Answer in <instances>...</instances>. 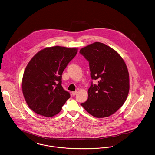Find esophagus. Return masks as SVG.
Segmentation results:
<instances>
[{"label":"esophagus","instance_id":"1","mask_svg":"<svg viewBox=\"0 0 155 155\" xmlns=\"http://www.w3.org/2000/svg\"><path fill=\"white\" fill-rule=\"evenodd\" d=\"M77 91H75V92H72V95H73V96H75V95L77 94Z\"/></svg>","mask_w":155,"mask_h":155}]
</instances>
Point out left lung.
<instances>
[{"label":"left lung","mask_w":155,"mask_h":155,"mask_svg":"<svg viewBox=\"0 0 155 155\" xmlns=\"http://www.w3.org/2000/svg\"><path fill=\"white\" fill-rule=\"evenodd\" d=\"M89 62L91 76L97 80L88 90V99L80 104L96 118L115 113L125 102L129 91V72L124 59L110 47L96 42L80 51Z\"/></svg>","instance_id":"8db88e82"}]
</instances>
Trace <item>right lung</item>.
Returning a JSON list of instances; mask_svg holds the SVG:
<instances>
[{
	"instance_id": "right-lung-1",
	"label": "right lung",
	"mask_w": 155,
	"mask_h": 155,
	"mask_svg": "<svg viewBox=\"0 0 155 155\" xmlns=\"http://www.w3.org/2000/svg\"><path fill=\"white\" fill-rule=\"evenodd\" d=\"M77 48L54 46L38 52L28 64L22 80V91L32 111L47 117L58 114L70 97L62 85V75L76 56Z\"/></svg>"
}]
</instances>
